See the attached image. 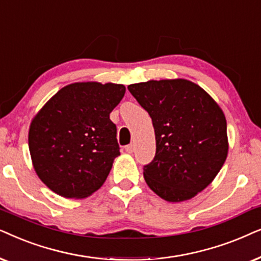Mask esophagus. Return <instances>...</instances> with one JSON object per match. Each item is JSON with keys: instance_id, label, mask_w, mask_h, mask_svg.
Wrapping results in <instances>:
<instances>
[{"instance_id": "obj_1", "label": "esophagus", "mask_w": 261, "mask_h": 261, "mask_svg": "<svg viewBox=\"0 0 261 261\" xmlns=\"http://www.w3.org/2000/svg\"><path fill=\"white\" fill-rule=\"evenodd\" d=\"M134 149H135L134 144H128V145H126V147H125V151L128 152V154H131V152L134 151Z\"/></svg>"}]
</instances>
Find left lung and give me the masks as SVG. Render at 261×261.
<instances>
[{"label":"left lung","mask_w":261,"mask_h":261,"mask_svg":"<svg viewBox=\"0 0 261 261\" xmlns=\"http://www.w3.org/2000/svg\"><path fill=\"white\" fill-rule=\"evenodd\" d=\"M127 89L149 113L155 130V158L143 169L147 185L171 203L196 197L227 159L223 111L200 86L185 79L150 80Z\"/></svg>","instance_id":"left-lung-1"}]
</instances>
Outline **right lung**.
<instances>
[{
  "label": "right lung",
  "mask_w": 261,
  "mask_h": 261,
  "mask_svg": "<svg viewBox=\"0 0 261 261\" xmlns=\"http://www.w3.org/2000/svg\"><path fill=\"white\" fill-rule=\"evenodd\" d=\"M124 94L123 85L75 82L33 117L29 131L33 168L58 196L81 199L103 185L120 155L110 113Z\"/></svg>",
  "instance_id": "add662e5"
}]
</instances>
